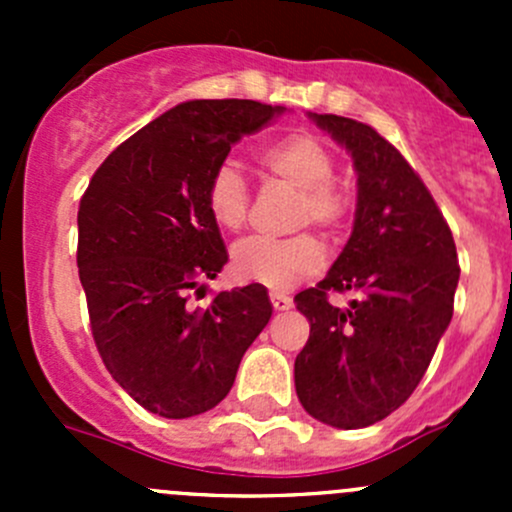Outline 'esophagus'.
I'll list each match as a JSON object with an SVG mask.
<instances>
[{"label":"esophagus","mask_w":512,"mask_h":512,"mask_svg":"<svg viewBox=\"0 0 512 512\" xmlns=\"http://www.w3.org/2000/svg\"><path fill=\"white\" fill-rule=\"evenodd\" d=\"M270 302H272V307H275V312H287V309L294 307L292 297H287V294H282V292H272Z\"/></svg>","instance_id":"obj_1"}]
</instances>
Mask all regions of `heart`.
<instances>
[{"instance_id": "heart-1", "label": "heart", "mask_w": 512, "mask_h": 512, "mask_svg": "<svg viewBox=\"0 0 512 512\" xmlns=\"http://www.w3.org/2000/svg\"><path fill=\"white\" fill-rule=\"evenodd\" d=\"M255 160L272 180L299 190L294 223L317 225L329 235H339L349 225L354 195L334 178L337 158L317 136L307 131L285 133L262 146L255 153ZM205 205L220 230L237 232L245 227L250 213V188L235 165L220 163L213 170L205 188ZM230 267L237 280L282 292L317 275L324 267V250L309 232L287 240L250 237L232 250Z\"/></svg>"}]
</instances>
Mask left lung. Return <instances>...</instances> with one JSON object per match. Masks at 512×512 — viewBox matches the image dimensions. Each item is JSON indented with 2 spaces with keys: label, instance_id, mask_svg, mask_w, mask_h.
I'll return each mask as SVG.
<instances>
[{
  "label": "left lung",
  "instance_id": "left-lung-1",
  "mask_svg": "<svg viewBox=\"0 0 512 512\" xmlns=\"http://www.w3.org/2000/svg\"><path fill=\"white\" fill-rule=\"evenodd\" d=\"M352 151L359 173L354 232L329 275L294 297L309 339L294 359L304 411L364 428L406 404L453 317L461 265L451 227L421 175L369 123L314 113ZM355 292L347 310L332 293Z\"/></svg>",
  "mask_w": 512,
  "mask_h": 512
}]
</instances>
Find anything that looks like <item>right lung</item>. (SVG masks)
<instances>
[{"mask_svg": "<svg viewBox=\"0 0 512 512\" xmlns=\"http://www.w3.org/2000/svg\"><path fill=\"white\" fill-rule=\"evenodd\" d=\"M285 108L247 98L188 101L113 148L79 203V265L91 334L113 379L151 414L213 409L272 317L262 285L205 297L227 262L205 205L213 170Z\"/></svg>", "mask_w": 512, "mask_h": 512, "instance_id": "1", "label": "right lung"}]
</instances>
